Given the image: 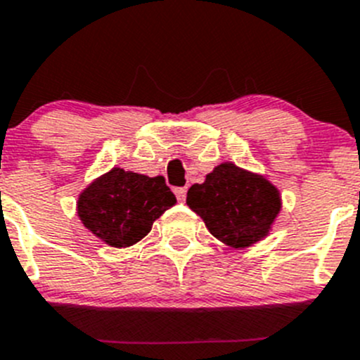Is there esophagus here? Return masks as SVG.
Wrapping results in <instances>:
<instances>
[{"instance_id": "34e87169", "label": "esophagus", "mask_w": 360, "mask_h": 360, "mask_svg": "<svg viewBox=\"0 0 360 360\" xmlns=\"http://www.w3.org/2000/svg\"><path fill=\"white\" fill-rule=\"evenodd\" d=\"M186 191H188V188H186V186H181V188H174V193H176L177 200H179V202H183V200H184V198H186Z\"/></svg>"}]
</instances>
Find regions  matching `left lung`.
Segmentation results:
<instances>
[{"label":"left lung","instance_id":"obj_1","mask_svg":"<svg viewBox=\"0 0 360 360\" xmlns=\"http://www.w3.org/2000/svg\"><path fill=\"white\" fill-rule=\"evenodd\" d=\"M209 232L232 248H246L267 236L281 209L276 188L233 163H221L186 195Z\"/></svg>","mask_w":360,"mask_h":360}]
</instances>
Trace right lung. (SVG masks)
<instances>
[{
    "mask_svg": "<svg viewBox=\"0 0 360 360\" xmlns=\"http://www.w3.org/2000/svg\"><path fill=\"white\" fill-rule=\"evenodd\" d=\"M176 204L162 176L112 169L80 193L77 212L84 226L114 248L139 243L153 221Z\"/></svg>",
    "mask_w": 360,
    "mask_h": 360,
    "instance_id": "obj_1",
    "label": "right lung"
}]
</instances>
